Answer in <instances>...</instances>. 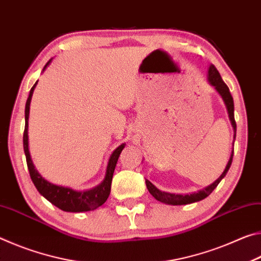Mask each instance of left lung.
Segmentation results:
<instances>
[{"instance_id":"1","label":"left lung","mask_w":261,"mask_h":261,"mask_svg":"<svg viewBox=\"0 0 261 261\" xmlns=\"http://www.w3.org/2000/svg\"><path fill=\"white\" fill-rule=\"evenodd\" d=\"M208 81H210L212 85H213L216 88V91L219 92L221 96H222L224 103H226V106H227L229 118H230L232 127H233V130H235V136H233V137H236V122H235V117H233V100H232V96L230 94V91H229V87L226 85V83L222 81V78H221V76H220V72L218 71V69H216L214 65H211L210 69H208ZM232 156H233V151L231 152L230 159H229L228 165L226 167V169H224V171L222 173V175H221L220 177L216 179L213 184H211L210 187L205 188L204 190H200V191H198V192H194V193H191V194H184V196H183V194H175V193L163 192V191H160V190H158L147 179H146V187L148 189L149 193H151L156 200L161 201V202H165V204H168V205L192 204V202H196V201L205 199L207 196H210V194L213 192V190L216 187H218L219 183L221 182V179H222L224 176H226V174L228 173L229 168H230L231 162H232Z\"/></svg>"}]
</instances>
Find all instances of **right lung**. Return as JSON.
<instances>
[{"label":"right lung","instance_id":"1","mask_svg":"<svg viewBox=\"0 0 261 261\" xmlns=\"http://www.w3.org/2000/svg\"><path fill=\"white\" fill-rule=\"evenodd\" d=\"M50 63V60L47 62L45 68ZM37 85V83L34 84L33 87L31 88L30 95L26 101L25 106V129L23 135V145H24V152L26 156V163H28L29 173L32 179L33 184L39 192H40L47 200H49L53 205L59 207L60 210L64 212H87L98 208L99 206L105 204L106 200L108 199L109 193H110V187H112V179L113 174L116 167V163L118 160V156L122 152V149L124 148L125 144H122L121 146H118L113 152L112 156L109 159L107 171H106V177L103 182L98 187L87 190V191H74L72 189L59 187V185H54L49 182H47L45 178H42L40 175L38 174L37 169H35L32 160H31L30 152H29V137H28V124H29V113H30V102L31 98H32L34 87Z\"/></svg>","mask_w":261,"mask_h":261}]
</instances>
